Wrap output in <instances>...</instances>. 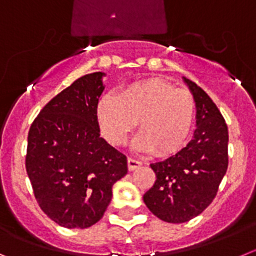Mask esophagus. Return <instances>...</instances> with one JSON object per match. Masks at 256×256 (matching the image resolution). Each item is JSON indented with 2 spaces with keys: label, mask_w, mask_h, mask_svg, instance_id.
I'll return each mask as SVG.
<instances>
[{
  "label": "esophagus",
  "mask_w": 256,
  "mask_h": 256,
  "mask_svg": "<svg viewBox=\"0 0 256 256\" xmlns=\"http://www.w3.org/2000/svg\"><path fill=\"white\" fill-rule=\"evenodd\" d=\"M128 170L130 171H134V170H136V168L142 167V162L139 160H134V158H128Z\"/></svg>",
  "instance_id": "34e87169"
}]
</instances>
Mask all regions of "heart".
Here are the masks:
<instances>
[{
    "label": "heart",
    "instance_id": "b5f03b06",
    "mask_svg": "<svg viewBox=\"0 0 256 256\" xmlns=\"http://www.w3.org/2000/svg\"><path fill=\"white\" fill-rule=\"evenodd\" d=\"M196 103L190 90L162 79H145L122 88L116 96H102L96 120L106 139L124 145L139 121V150L172 154L182 148L192 130Z\"/></svg>",
    "mask_w": 256,
    "mask_h": 256
}]
</instances>
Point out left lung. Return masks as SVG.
<instances>
[{
  "instance_id": "obj_1",
  "label": "left lung",
  "mask_w": 256,
  "mask_h": 256,
  "mask_svg": "<svg viewBox=\"0 0 256 256\" xmlns=\"http://www.w3.org/2000/svg\"><path fill=\"white\" fill-rule=\"evenodd\" d=\"M196 103V128L185 148L150 167L156 180L144 202L160 220L184 223L213 202L228 167V128L210 96L184 78Z\"/></svg>"
}]
</instances>
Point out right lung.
Listing matches in <instances>:
<instances>
[{
  "mask_svg": "<svg viewBox=\"0 0 256 256\" xmlns=\"http://www.w3.org/2000/svg\"><path fill=\"white\" fill-rule=\"evenodd\" d=\"M103 72L76 79L39 112L28 134L25 168L34 196L66 228H88L103 217L128 158L100 138L96 104Z\"/></svg>",
  "mask_w": 256,
  "mask_h": 256,
  "instance_id": "obj_1",
  "label": "right lung"
}]
</instances>
